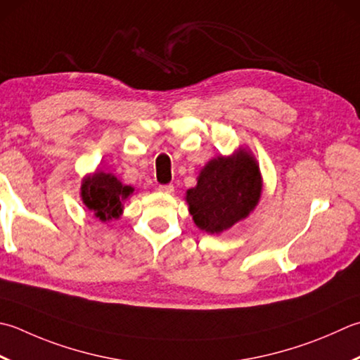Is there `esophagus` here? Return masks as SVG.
Returning a JSON list of instances; mask_svg holds the SVG:
<instances>
[{"mask_svg":"<svg viewBox=\"0 0 360 360\" xmlns=\"http://www.w3.org/2000/svg\"><path fill=\"white\" fill-rule=\"evenodd\" d=\"M159 192H162V193H167V195H170V193H173V192H174V187H173V184L159 186Z\"/></svg>","mask_w":360,"mask_h":360,"instance_id":"esophagus-1","label":"esophagus"}]
</instances>
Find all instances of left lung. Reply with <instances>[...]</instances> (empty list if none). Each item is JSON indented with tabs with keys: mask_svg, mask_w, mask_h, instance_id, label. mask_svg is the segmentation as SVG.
<instances>
[{
	"mask_svg": "<svg viewBox=\"0 0 360 360\" xmlns=\"http://www.w3.org/2000/svg\"><path fill=\"white\" fill-rule=\"evenodd\" d=\"M262 193V176L255 156L245 148L209 160L198 184L187 190L190 215L201 231L220 234L250 215Z\"/></svg>",
	"mask_w": 360,
	"mask_h": 360,
	"instance_id": "left-lung-1",
	"label": "left lung"
}]
</instances>
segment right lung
<instances>
[{"instance_id":"add662e5","label":"right lung","mask_w":360,"mask_h":360,"mask_svg":"<svg viewBox=\"0 0 360 360\" xmlns=\"http://www.w3.org/2000/svg\"><path fill=\"white\" fill-rule=\"evenodd\" d=\"M132 193L131 186L122 184L114 174L104 172L86 176L81 186L82 202L101 221H109L122 215L123 202Z\"/></svg>"}]
</instances>
